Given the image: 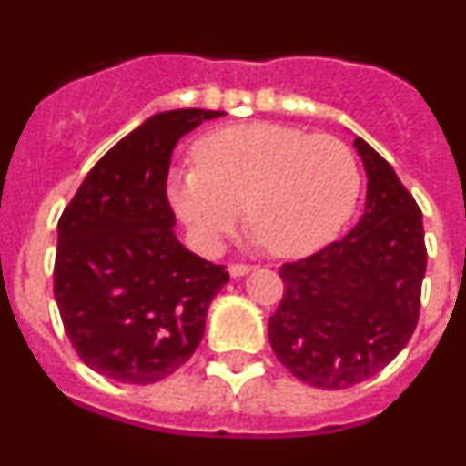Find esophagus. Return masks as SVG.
Here are the masks:
<instances>
[{
  "mask_svg": "<svg viewBox=\"0 0 466 466\" xmlns=\"http://www.w3.org/2000/svg\"><path fill=\"white\" fill-rule=\"evenodd\" d=\"M252 266H245V263H233V266H228L230 278H242V275L252 273Z\"/></svg>",
  "mask_w": 466,
  "mask_h": 466,
  "instance_id": "obj_1",
  "label": "esophagus"
}]
</instances>
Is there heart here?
<instances>
[{"label":"heart","mask_w":466,"mask_h":466,"mask_svg":"<svg viewBox=\"0 0 466 466\" xmlns=\"http://www.w3.org/2000/svg\"><path fill=\"white\" fill-rule=\"evenodd\" d=\"M198 167L172 172L167 200L200 249L214 252L247 209V224L279 258L336 240L357 208L355 154L331 135L278 123H245L196 144Z\"/></svg>","instance_id":"b5f03b06"}]
</instances>
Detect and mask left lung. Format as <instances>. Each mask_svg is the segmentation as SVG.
<instances>
[{"mask_svg": "<svg viewBox=\"0 0 466 466\" xmlns=\"http://www.w3.org/2000/svg\"><path fill=\"white\" fill-rule=\"evenodd\" d=\"M369 187L357 226L308 258L284 263L268 319L275 357L299 380L345 390L382 371L409 343L427 268L422 212L392 166L355 137Z\"/></svg>", "mask_w": 466, "mask_h": 466, "instance_id": "8db88e82", "label": "left lung"}]
</instances>
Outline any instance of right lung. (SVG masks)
Instances as JSON below:
<instances>
[{
    "label": "right lung",
    "mask_w": 466,
    "mask_h": 466,
    "mask_svg": "<svg viewBox=\"0 0 466 466\" xmlns=\"http://www.w3.org/2000/svg\"><path fill=\"white\" fill-rule=\"evenodd\" d=\"M221 114L147 118L95 163L57 221V310L76 355L111 380L151 385L187 364L228 282L177 240L166 188L175 144Z\"/></svg>",
    "instance_id": "add662e5"
}]
</instances>
